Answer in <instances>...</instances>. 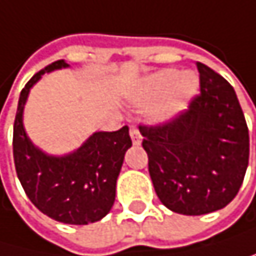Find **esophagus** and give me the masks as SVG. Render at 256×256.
<instances>
[{
  "instance_id": "1",
  "label": "esophagus",
  "mask_w": 256,
  "mask_h": 256,
  "mask_svg": "<svg viewBox=\"0 0 256 256\" xmlns=\"http://www.w3.org/2000/svg\"><path fill=\"white\" fill-rule=\"evenodd\" d=\"M130 138H132V142L134 146H140L141 144V134L136 127H130Z\"/></svg>"
}]
</instances>
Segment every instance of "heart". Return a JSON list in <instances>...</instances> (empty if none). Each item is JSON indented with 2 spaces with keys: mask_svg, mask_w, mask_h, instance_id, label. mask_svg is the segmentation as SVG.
Returning a JSON list of instances; mask_svg holds the SVG:
<instances>
[{
  "mask_svg": "<svg viewBox=\"0 0 256 256\" xmlns=\"http://www.w3.org/2000/svg\"><path fill=\"white\" fill-rule=\"evenodd\" d=\"M197 90L198 78L192 72L182 74L178 70H162L147 78L141 102L142 104H153L164 98L154 109V116L166 120L184 110Z\"/></svg>",
  "mask_w": 256,
  "mask_h": 256,
  "instance_id": "1",
  "label": "heart"
}]
</instances>
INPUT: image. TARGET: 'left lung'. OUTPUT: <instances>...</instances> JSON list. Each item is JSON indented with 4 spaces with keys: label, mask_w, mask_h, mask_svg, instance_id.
<instances>
[{
    "label": "left lung",
    "mask_w": 256,
    "mask_h": 256,
    "mask_svg": "<svg viewBox=\"0 0 256 256\" xmlns=\"http://www.w3.org/2000/svg\"><path fill=\"white\" fill-rule=\"evenodd\" d=\"M200 94L166 122L140 126L148 173L160 202L184 216L224 208L249 164V130L234 88L197 62Z\"/></svg>",
    "instance_id": "obj_1"
}]
</instances>
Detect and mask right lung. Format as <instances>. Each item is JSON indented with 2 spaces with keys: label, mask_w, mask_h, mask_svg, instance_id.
<instances>
[{
  "label": "right lung",
  "mask_w": 256,
  "mask_h": 256,
  "mask_svg": "<svg viewBox=\"0 0 256 256\" xmlns=\"http://www.w3.org/2000/svg\"><path fill=\"white\" fill-rule=\"evenodd\" d=\"M66 66L64 60L52 62L21 90L13 124V159L18 179L40 212L60 223L88 224L110 211L116 179L132 140L129 127L124 126L116 132H96L80 148L65 156H51L33 146L22 124L30 88L45 72Z\"/></svg>",
  "instance_id": "add662e5"
}]
</instances>
